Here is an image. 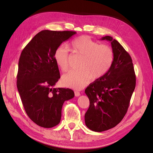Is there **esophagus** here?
<instances>
[{
	"instance_id": "1",
	"label": "esophagus",
	"mask_w": 153,
	"mask_h": 153,
	"mask_svg": "<svg viewBox=\"0 0 153 153\" xmlns=\"http://www.w3.org/2000/svg\"><path fill=\"white\" fill-rule=\"evenodd\" d=\"M75 96L78 97V96H79L80 95V93L78 91H75Z\"/></svg>"
}]
</instances>
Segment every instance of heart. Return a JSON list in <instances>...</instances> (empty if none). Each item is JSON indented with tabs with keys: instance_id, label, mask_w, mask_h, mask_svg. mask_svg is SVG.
<instances>
[{
	"instance_id": "heart-1",
	"label": "heart",
	"mask_w": 153,
	"mask_h": 153,
	"mask_svg": "<svg viewBox=\"0 0 153 153\" xmlns=\"http://www.w3.org/2000/svg\"><path fill=\"white\" fill-rule=\"evenodd\" d=\"M73 53L82 57L79 70L71 71L62 78V84L75 89H80L91 81L104 76L113 62L114 53L108 46L99 45L89 37L82 36L69 43ZM53 59L63 72L69 69V53L67 48L59 46L55 49Z\"/></svg>"
}]
</instances>
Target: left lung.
Returning <instances> with one entry per match:
<instances>
[{
  "mask_svg": "<svg viewBox=\"0 0 153 153\" xmlns=\"http://www.w3.org/2000/svg\"><path fill=\"white\" fill-rule=\"evenodd\" d=\"M112 45L114 59L104 76L91 83L85 90L90 105L85 123L92 131L101 132L115 127L126 115L136 85L132 59L123 46L106 36Z\"/></svg>",
  "mask_w": 153,
  "mask_h": 153,
  "instance_id": "obj_1",
  "label": "left lung"
}]
</instances>
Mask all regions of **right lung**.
Here are the masks:
<instances>
[{
    "label": "right lung",
    "instance_id": "add662e5",
    "mask_svg": "<svg viewBox=\"0 0 153 153\" xmlns=\"http://www.w3.org/2000/svg\"><path fill=\"white\" fill-rule=\"evenodd\" d=\"M75 34V31L42 30L21 53L17 89L27 115L41 127L50 128L59 124L64 101L75 96L68 88L53 87L61 77L53 53Z\"/></svg>",
    "mask_w": 153,
    "mask_h": 153
}]
</instances>
